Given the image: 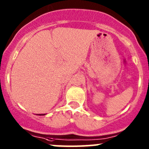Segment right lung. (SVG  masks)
<instances>
[{"label": "right lung", "mask_w": 149, "mask_h": 149, "mask_svg": "<svg viewBox=\"0 0 149 149\" xmlns=\"http://www.w3.org/2000/svg\"><path fill=\"white\" fill-rule=\"evenodd\" d=\"M45 114H40V115H45Z\"/></svg>", "instance_id": "1"}]
</instances>
